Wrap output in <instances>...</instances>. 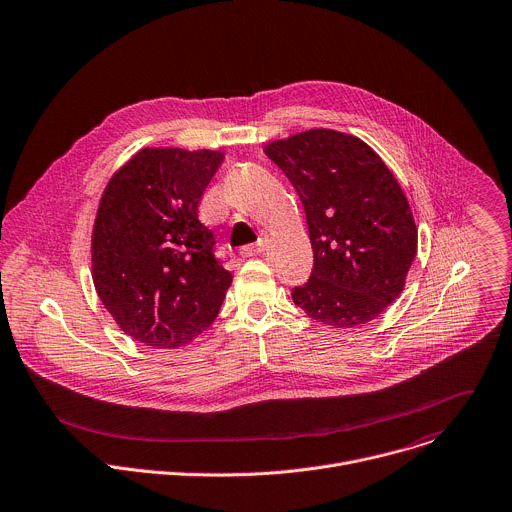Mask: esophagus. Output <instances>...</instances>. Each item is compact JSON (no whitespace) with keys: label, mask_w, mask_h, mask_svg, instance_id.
<instances>
[{"label":"esophagus","mask_w":512,"mask_h":512,"mask_svg":"<svg viewBox=\"0 0 512 512\" xmlns=\"http://www.w3.org/2000/svg\"><path fill=\"white\" fill-rule=\"evenodd\" d=\"M263 249H265V243L259 241V243H251V245L241 247L239 253H241V257H253V255H259Z\"/></svg>","instance_id":"obj_1"}]
</instances>
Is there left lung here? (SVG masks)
<instances>
[{"label":"left lung","mask_w":512,"mask_h":512,"mask_svg":"<svg viewBox=\"0 0 512 512\" xmlns=\"http://www.w3.org/2000/svg\"><path fill=\"white\" fill-rule=\"evenodd\" d=\"M265 154L297 191L313 269L291 297L311 319L356 327L376 319L404 289L418 229L384 160L358 136L313 128L273 140Z\"/></svg>","instance_id":"obj_1"}]
</instances>
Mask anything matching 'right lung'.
<instances>
[{"label":"right lung","instance_id":"1","mask_svg":"<svg viewBox=\"0 0 512 512\" xmlns=\"http://www.w3.org/2000/svg\"><path fill=\"white\" fill-rule=\"evenodd\" d=\"M221 150L142 148L106 185L92 229V279L118 327L164 350L191 344L219 315L233 275L199 221Z\"/></svg>","mask_w":512,"mask_h":512}]
</instances>
